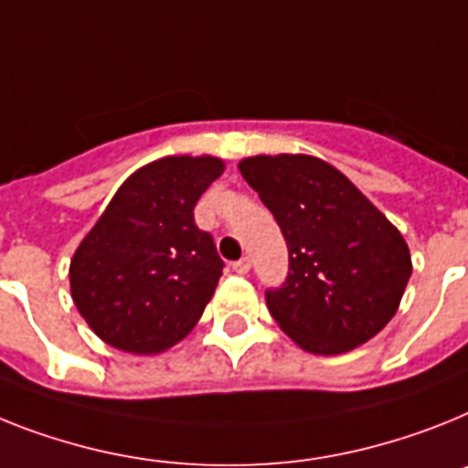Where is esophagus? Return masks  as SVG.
I'll return each instance as SVG.
<instances>
[{
	"label": "esophagus",
	"instance_id": "obj_1",
	"mask_svg": "<svg viewBox=\"0 0 468 468\" xmlns=\"http://www.w3.org/2000/svg\"><path fill=\"white\" fill-rule=\"evenodd\" d=\"M250 269H252V261L247 257L238 259V261H233V271L235 273H240V276H245V273H250Z\"/></svg>",
	"mask_w": 468,
	"mask_h": 468
}]
</instances>
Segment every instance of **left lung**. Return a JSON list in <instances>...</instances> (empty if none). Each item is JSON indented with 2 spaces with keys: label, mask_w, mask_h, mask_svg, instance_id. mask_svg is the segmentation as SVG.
I'll return each instance as SVG.
<instances>
[{
  "label": "left lung",
  "mask_w": 468,
  "mask_h": 468,
  "mask_svg": "<svg viewBox=\"0 0 468 468\" xmlns=\"http://www.w3.org/2000/svg\"><path fill=\"white\" fill-rule=\"evenodd\" d=\"M238 168L288 245V278L266 290L282 331L314 355H343L383 331L411 276L398 228L316 156H250Z\"/></svg>",
  "instance_id": "obj_1"
}]
</instances>
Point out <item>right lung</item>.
Masks as SVG:
<instances>
[{
	"instance_id": "1",
	"label": "right lung",
	"mask_w": 468,
	"mask_h": 468,
	"mask_svg": "<svg viewBox=\"0 0 468 468\" xmlns=\"http://www.w3.org/2000/svg\"><path fill=\"white\" fill-rule=\"evenodd\" d=\"M223 174L214 156H166L125 180L70 261L78 312L112 347L156 355L187 335L223 273L195 204Z\"/></svg>"
}]
</instances>
